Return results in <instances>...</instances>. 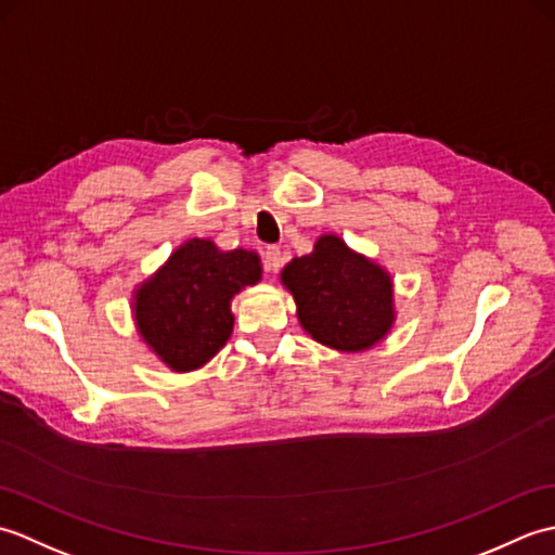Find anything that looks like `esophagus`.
<instances>
[{
    "label": "esophagus",
    "instance_id": "obj_1",
    "mask_svg": "<svg viewBox=\"0 0 555 555\" xmlns=\"http://www.w3.org/2000/svg\"><path fill=\"white\" fill-rule=\"evenodd\" d=\"M281 262H284V257H281V250L276 245H269L267 250L262 253V264L267 271H279Z\"/></svg>",
    "mask_w": 555,
    "mask_h": 555
}]
</instances>
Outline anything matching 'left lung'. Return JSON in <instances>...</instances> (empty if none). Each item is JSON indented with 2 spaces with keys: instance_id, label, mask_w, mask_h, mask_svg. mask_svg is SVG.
Here are the masks:
<instances>
[{
  "instance_id": "8db88e82",
  "label": "left lung",
  "mask_w": 555,
  "mask_h": 555,
  "mask_svg": "<svg viewBox=\"0 0 555 555\" xmlns=\"http://www.w3.org/2000/svg\"><path fill=\"white\" fill-rule=\"evenodd\" d=\"M281 279L296 298L305 332L328 348H372L391 328V279L336 235H322L310 255L288 262Z\"/></svg>"
}]
</instances>
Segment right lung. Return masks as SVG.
<instances>
[{"label": "right lung", "instance_id": "1", "mask_svg": "<svg viewBox=\"0 0 555 555\" xmlns=\"http://www.w3.org/2000/svg\"><path fill=\"white\" fill-rule=\"evenodd\" d=\"M255 253H221L191 241L135 293V322L150 348L176 372L203 367L233 332L231 298L259 281Z\"/></svg>", "mask_w": 555, "mask_h": 555}]
</instances>
